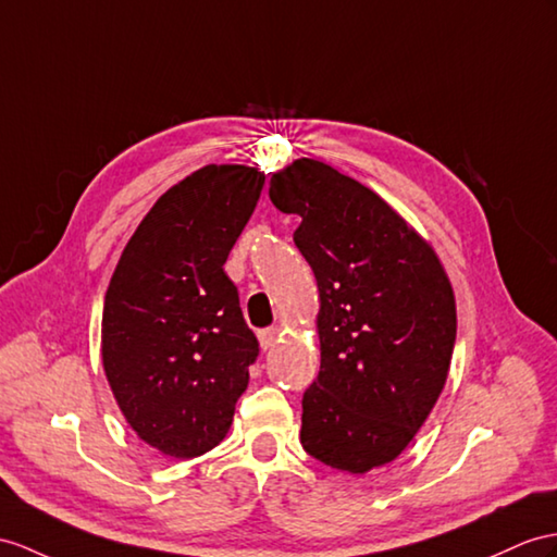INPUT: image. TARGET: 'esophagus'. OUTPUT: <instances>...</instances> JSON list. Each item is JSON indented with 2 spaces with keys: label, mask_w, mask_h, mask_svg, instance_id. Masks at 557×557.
Segmentation results:
<instances>
[{
  "label": "esophagus",
  "mask_w": 557,
  "mask_h": 557,
  "mask_svg": "<svg viewBox=\"0 0 557 557\" xmlns=\"http://www.w3.org/2000/svg\"><path fill=\"white\" fill-rule=\"evenodd\" d=\"M257 337H260L262 349H271L278 341V329H262L260 333H257Z\"/></svg>",
  "instance_id": "34e87169"
}]
</instances>
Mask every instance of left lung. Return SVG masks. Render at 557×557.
Masks as SVG:
<instances>
[{
  "mask_svg": "<svg viewBox=\"0 0 557 557\" xmlns=\"http://www.w3.org/2000/svg\"><path fill=\"white\" fill-rule=\"evenodd\" d=\"M300 216L293 240L317 276L321 371L302 395L300 442L335 470L395 460L425 423L456 343L451 283L387 202L325 162L300 158L269 182Z\"/></svg>",
  "mask_w": 557,
  "mask_h": 557,
  "instance_id": "1",
  "label": "left lung"
}]
</instances>
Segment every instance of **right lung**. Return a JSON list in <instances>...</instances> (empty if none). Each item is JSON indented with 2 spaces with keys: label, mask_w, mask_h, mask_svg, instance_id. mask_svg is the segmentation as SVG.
I'll return each instance as SVG.
<instances>
[{
  "label": "right lung",
  "mask_w": 557,
  "mask_h": 557,
  "mask_svg": "<svg viewBox=\"0 0 557 557\" xmlns=\"http://www.w3.org/2000/svg\"><path fill=\"white\" fill-rule=\"evenodd\" d=\"M262 184L243 165L186 176L144 216L106 290V377L132 430L165 456L224 440L260 355L224 262Z\"/></svg>",
  "instance_id": "add662e5"
}]
</instances>
